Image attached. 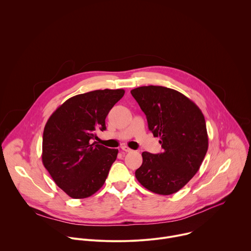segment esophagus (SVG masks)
<instances>
[{
	"instance_id": "1",
	"label": "esophagus",
	"mask_w": 251,
	"mask_h": 251,
	"mask_svg": "<svg viewBox=\"0 0 251 251\" xmlns=\"http://www.w3.org/2000/svg\"><path fill=\"white\" fill-rule=\"evenodd\" d=\"M121 149H122L124 152H132V151H133V150L130 149L128 146H122Z\"/></svg>"
}]
</instances>
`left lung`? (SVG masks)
Returning <instances> with one entry per match:
<instances>
[{
    "label": "left lung",
    "instance_id": "left-lung-1",
    "mask_svg": "<svg viewBox=\"0 0 251 251\" xmlns=\"http://www.w3.org/2000/svg\"><path fill=\"white\" fill-rule=\"evenodd\" d=\"M131 94L164 149L160 154L142 153L143 163L135 172L136 178L155 194H175L197 174L206 154L204 116L191 99L168 87L141 86L132 89Z\"/></svg>",
    "mask_w": 251,
    "mask_h": 251
}]
</instances>
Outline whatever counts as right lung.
Listing matches in <instances>:
<instances>
[{
  "instance_id": "obj_1",
  "label": "right lung",
  "mask_w": 251,
  "mask_h": 251,
  "mask_svg": "<svg viewBox=\"0 0 251 251\" xmlns=\"http://www.w3.org/2000/svg\"><path fill=\"white\" fill-rule=\"evenodd\" d=\"M124 93V89H104L78 94L49 118L43 136V164L70 198H88L104 185L118 149L92 140L98 138L97 131L106 129L107 114Z\"/></svg>"
}]
</instances>
